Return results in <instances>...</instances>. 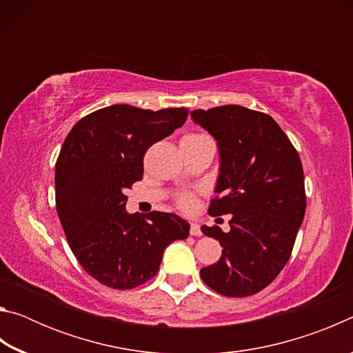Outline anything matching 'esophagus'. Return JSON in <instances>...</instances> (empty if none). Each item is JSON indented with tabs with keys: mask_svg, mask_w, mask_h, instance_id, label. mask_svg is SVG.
Segmentation results:
<instances>
[{
	"mask_svg": "<svg viewBox=\"0 0 353 353\" xmlns=\"http://www.w3.org/2000/svg\"><path fill=\"white\" fill-rule=\"evenodd\" d=\"M190 234L193 235V236H201V235H202V230H201L199 224H196V223H191V227H190Z\"/></svg>",
	"mask_w": 353,
	"mask_h": 353,
	"instance_id": "34e87169",
	"label": "esophagus"
}]
</instances>
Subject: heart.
Wrapping results in <instances>:
<instances>
[{
    "mask_svg": "<svg viewBox=\"0 0 353 353\" xmlns=\"http://www.w3.org/2000/svg\"><path fill=\"white\" fill-rule=\"evenodd\" d=\"M193 204H194V199L191 194H183L182 198L179 199V205H181L183 210H190V208L193 207Z\"/></svg>",
    "mask_w": 353,
    "mask_h": 353,
    "instance_id": "obj_1",
    "label": "heart"
}]
</instances>
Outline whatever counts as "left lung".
I'll return each instance as SVG.
<instances>
[{
  "mask_svg": "<svg viewBox=\"0 0 353 353\" xmlns=\"http://www.w3.org/2000/svg\"><path fill=\"white\" fill-rule=\"evenodd\" d=\"M219 151L212 216L230 214V230L202 225L223 255L201 277L219 294L246 297L266 288L290 260L305 216V187L299 154L266 113L243 105L190 112Z\"/></svg>",
  "mask_w": 353,
  "mask_h": 353,
  "instance_id": "8db88e82",
  "label": "left lung"
}]
</instances>
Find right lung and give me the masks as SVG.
I'll use <instances>...</instances> for the list:
<instances>
[{
	"label": "right lung",
	"mask_w": 353,
	"mask_h": 353,
	"mask_svg": "<svg viewBox=\"0 0 353 353\" xmlns=\"http://www.w3.org/2000/svg\"><path fill=\"white\" fill-rule=\"evenodd\" d=\"M187 109L157 112L128 104L83 117L56 162V208L70 249L99 283L130 290L157 274L165 249L190 224L174 213H128L124 191L143 179L149 146L187 121Z\"/></svg>",
	"instance_id": "add662e5"
}]
</instances>
